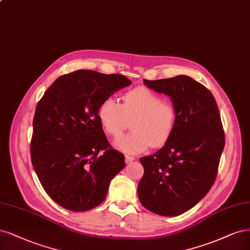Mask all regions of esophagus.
<instances>
[{
  "instance_id": "34e87169",
  "label": "esophagus",
  "mask_w": 250,
  "mask_h": 250,
  "mask_svg": "<svg viewBox=\"0 0 250 250\" xmlns=\"http://www.w3.org/2000/svg\"><path fill=\"white\" fill-rule=\"evenodd\" d=\"M134 160V157L133 156H129V155H126L125 156V161H126V163H129V162H131V161H133Z\"/></svg>"
}]
</instances>
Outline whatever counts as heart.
I'll return each mask as SVG.
<instances>
[{"label": "heart", "instance_id": "heart-1", "mask_svg": "<svg viewBox=\"0 0 250 250\" xmlns=\"http://www.w3.org/2000/svg\"><path fill=\"white\" fill-rule=\"evenodd\" d=\"M98 119L106 133L117 137L132 120V131L122 135L115 146L124 153L135 155L166 144L177 123V108L154 91L139 87L126 92L122 103L113 98L103 100L98 107Z\"/></svg>", "mask_w": 250, "mask_h": 250}]
</instances>
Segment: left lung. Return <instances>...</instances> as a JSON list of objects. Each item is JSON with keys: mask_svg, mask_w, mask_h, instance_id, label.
<instances>
[{"mask_svg": "<svg viewBox=\"0 0 250 250\" xmlns=\"http://www.w3.org/2000/svg\"><path fill=\"white\" fill-rule=\"evenodd\" d=\"M144 83L169 96L178 116L166 145L140 158L145 171L137 194L146 209L161 216H177L199 203L214 184L225 131L212 93L191 77Z\"/></svg>", "mask_w": 250, "mask_h": 250, "instance_id": "obj_1", "label": "left lung"}]
</instances>
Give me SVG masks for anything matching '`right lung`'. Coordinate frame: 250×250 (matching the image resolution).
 I'll use <instances>...</instances> for the list:
<instances>
[{
    "mask_svg": "<svg viewBox=\"0 0 250 250\" xmlns=\"http://www.w3.org/2000/svg\"><path fill=\"white\" fill-rule=\"evenodd\" d=\"M131 84L122 74L77 70L60 76L36 106L32 165L45 192L61 207L83 212L105 200L125 167L98 119L100 103Z\"/></svg>",
    "mask_w": 250,
    "mask_h": 250,
    "instance_id": "obj_1",
    "label": "right lung"
}]
</instances>
